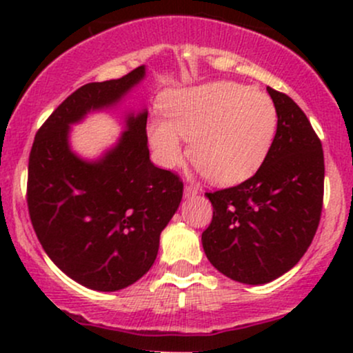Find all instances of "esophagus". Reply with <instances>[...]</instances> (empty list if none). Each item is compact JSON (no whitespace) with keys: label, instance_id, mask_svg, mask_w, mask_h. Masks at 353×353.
I'll return each instance as SVG.
<instances>
[{"label":"esophagus","instance_id":"esophagus-1","mask_svg":"<svg viewBox=\"0 0 353 353\" xmlns=\"http://www.w3.org/2000/svg\"><path fill=\"white\" fill-rule=\"evenodd\" d=\"M194 196H197V189L192 188V185H185L184 197H194Z\"/></svg>","mask_w":353,"mask_h":353}]
</instances>
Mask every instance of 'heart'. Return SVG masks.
<instances>
[{
  "instance_id": "heart-1",
  "label": "heart",
  "mask_w": 353,
  "mask_h": 353,
  "mask_svg": "<svg viewBox=\"0 0 353 353\" xmlns=\"http://www.w3.org/2000/svg\"><path fill=\"white\" fill-rule=\"evenodd\" d=\"M164 119L149 124L156 161L177 168L190 139V159L216 184L234 185L249 179L265 161L277 132V109L265 92L245 84L217 81L168 92Z\"/></svg>"
}]
</instances>
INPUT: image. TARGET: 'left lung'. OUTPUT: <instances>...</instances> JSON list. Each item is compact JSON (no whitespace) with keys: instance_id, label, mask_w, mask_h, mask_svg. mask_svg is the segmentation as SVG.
<instances>
[{"instance_id":"8db88e82","label":"left lung","mask_w":353,"mask_h":353,"mask_svg":"<svg viewBox=\"0 0 353 353\" xmlns=\"http://www.w3.org/2000/svg\"><path fill=\"white\" fill-rule=\"evenodd\" d=\"M277 132L259 171L234 188L205 192L214 208L202 247L236 282H272L302 259L317 232L323 202V151L303 111L267 88Z\"/></svg>"}]
</instances>
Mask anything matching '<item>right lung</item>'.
Wrapping results in <instances>:
<instances>
[{"label":"right lung","instance_id":"obj_1","mask_svg":"<svg viewBox=\"0 0 353 353\" xmlns=\"http://www.w3.org/2000/svg\"><path fill=\"white\" fill-rule=\"evenodd\" d=\"M145 76L89 83L36 132L28 164V209L44 252L88 289L114 292L151 269L159 237L182 199V181L149 159L148 109L125 112L124 132L98 159L71 149V125L116 108Z\"/></svg>","mask_w":353,"mask_h":353}]
</instances>
